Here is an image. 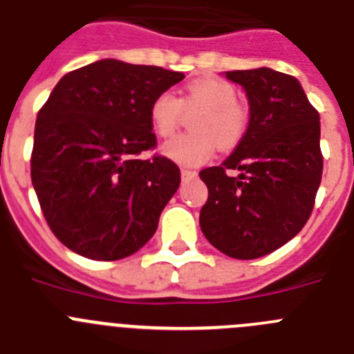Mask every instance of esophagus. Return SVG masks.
Listing matches in <instances>:
<instances>
[{"label": "esophagus", "instance_id": "esophagus-1", "mask_svg": "<svg viewBox=\"0 0 354 354\" xmlns=\"http://www.w3.org/2000/svg\"><path fill=\"white\" fill-rule=\"evenodd\" d=\"M196 176H197L196 171L181 169V180H183V181H189V180H192V178H196Z\"/></svg>", "mask_w": 354, "mask_h": 354}]
</instances>
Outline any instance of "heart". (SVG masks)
<instances>
[{
  "label": "heart",
  "mask_w": 354,
  "mask_h": 354,
  "mask_svg": "<svg viewBox=\"0 0 354 354\" xmlns=\"http://www.w3.org/2000/svg\"><path fill=\"white\" fill-rule=\"evenodd\" d=\"M236 88L218 77L196 79L187 86L185 106H199L205 111L192 122L196 132L180 133L162 146V155L183 167L205 164L221 149H231L243 139L247 113L236 102ZM181 118V100L173 91H162L149 106V122L160 138H169Z\"/></svg>",
  "instance_id": "obj_1"
}]
</instances>
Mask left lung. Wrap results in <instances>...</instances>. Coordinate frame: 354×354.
Returning a JSON list of instances; mask_svg holds the SVG:
<instances>
[{
	"mask_svg": "<svg viewBox=\"0 0 354 354\" xmlns=\"http://www.w3.org/2000/svg\"><path fill=\"white\" fill-rule=\"evenodd\" d=\"M225 77L243 88L250 118L236 149L199 173L208 187L199 225L225 256L256 259L292 240L310 216L323 174L319 113L292 75L261 66ZM227 169L241 174L227 177Z\"/></svg>",
	"mask_w": 354,
	"mask_h": 354,
	"instance_id": "1",
	"label": "left lung"
}]
</instances>
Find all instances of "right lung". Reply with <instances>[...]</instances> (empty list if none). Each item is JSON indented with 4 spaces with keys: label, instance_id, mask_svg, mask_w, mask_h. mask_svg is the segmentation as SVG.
Masks as SVG:
<instances>
[{
    "label": "right lung",
    "instance_id": "obj_1",
    "mask_svg": "<svg viewBox=\"0 0 354 354\" xmlns=\"http://www.w3.org/2000/svg\"><path fill=\"white\" fill-rule=\"evenodd\" d=\"M185 75L98 59L54 86L35 123L31 181L50 231L79 256L116 261L145 247L180 187L155 148L149 106Z\"/></svg>",
    "mask_w": 354,
    "mask_h": 354
}]
</instances>
